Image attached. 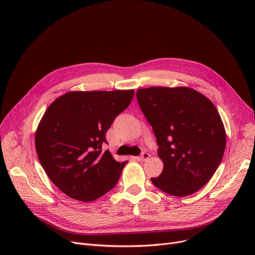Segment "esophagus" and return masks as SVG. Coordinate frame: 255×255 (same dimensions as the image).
<instances>
[{
    "label": "esophagus",
    "instance_id": "esophagus-1",
    "mask_svg": "<svg viewBox=\"0 0 255 255\" xmlns=\"http://www.w3.org/2000/svg\"><path fill=\"white\" fill-rule=\"evenodd\" d=\"M151 157V155L149 154V153H142L140 156H138V157H134V159L135 160H138V161H145V160H148L149 158Z\"/></svg>",
    "mask_w": 255,
    "mask_h": 255
}]
</instances>
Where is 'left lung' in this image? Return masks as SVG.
<instances>
[{"label":"left lung","instance_id":"obj_1","mask_svg":"<svg viewBox=\"0 0 255 255\" xmlns=\"http://www.w3.org/2000/svg\"><path fill=\"white\" fill-rule=\"evenodd\" d=\"M136 98L157 138L163 170L152 183L165 193L187 196L199 190L218 168L226 134L217 109L187 87L138 89Z\"/></svg>","mask_w":255,"mask_h":255}]
</instances>
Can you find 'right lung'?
Instances as JSON below:
<instances>
[{
  "label": "right lung",
  "mask_w": 255,
  "mask_h": 255,
  "mask_svg": "<svg viewBox=\"0 0 255 255\" xmlns=\"http://www.w3.org/2000/svg\"><path fill=\"white\" fill-rule=\"evenodd\" d=\"M134 90L68 92L44 113L35 134L46 175L71 198L93 202L112 190L127 163L102 153L106 132L129 106Z\"/></svg>",
  "instance_id": "right-lung-1"
}]
</instances>
